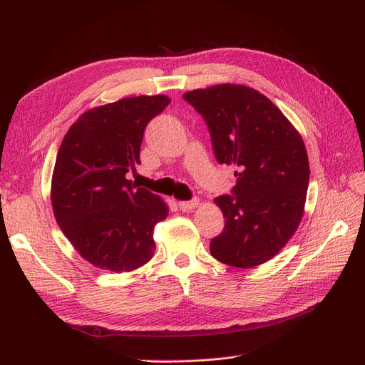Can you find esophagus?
Segmentation results:
<instances>
[{"label":"esophagus","mask_w":365,"mask_h":365,"mask_svg":"<svg viewBox=\"0 0 365 365\" xmlns=\"http://www.w3.org/2000/svg\"><path fill=\"white\" fill-rule=\"evenodd\" d=\"M178 205H180V208L182 210V212H192L193 208H196L197 205H200V200H192V201H181Z\"/></svg>","instance_id":"34e87169"}]
</instances>
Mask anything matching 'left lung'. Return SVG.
<instances>
[{"instance_id":"left-lung-1","label":"left lung","mask_w":365,"mask_h":365,"mask_svg":"<svg viewBox=\"0 0 365 365\" xmlns=\"http://www.w3.org/2000/svg\"><path fill=\"white\" fill-rule=\"evenodd\" d=\"M182 97L204 117L216 160L237 169L233 195L215 200L225 228L210 242V252L235 268L268 262L303 217L311 170L302 135L267 96L245 85H215Z\"/></svg>"}]
</instances>
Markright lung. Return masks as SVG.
<instances>
[{
  "label": "right lung",
  "mask_w": 365,
  "mask_h": 365,
  "mask_svg": "<svg viewBox=\"0 0 365 365\" xmlns=\"http://www.w3.org/2000/svg\"><path fill=\"white\" fill-rule=\"evenodd\" d=\"M168 96L121 98L90 109L65 134L51 178V205L62 233L97 268L129 272L153 257V228L169 207L126 173L140 163L149 121Z\"/></svg>",
  "instance_id": "add662e5"
}]
</instances>
